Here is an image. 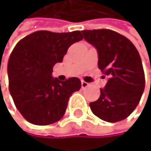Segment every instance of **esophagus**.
I'll use <instances>...</instances> for the list:
<instances>
[{
    "mask_svg": "<svg viewBox=\"0 0 151 151\" xmlns=\"http://www.w3.org/2000/svg\"><path fill=\"white\" fill-rule=\"evenodd\" d=\"M89 86H90V84L88 82H85L84 81H81V88L82 89H86L87 87H89Z\"/></svg>",
    "mask_w": 151,
    "mask_h": 151,
    "instance_id": "1",
    "label": "esophagus"
}]
</instances>
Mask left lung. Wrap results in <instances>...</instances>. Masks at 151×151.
<instances>
[{
	"mask_svg": "<svg viewBox=\"0 0 151 151\" xmlns=\"http://www.w3.org/2000/svg\"><path fill=\"white\" fill-rule=\"evenodd\" d=\"M81 32L86 42L96 48L98 67L108 77L100 98L90 103L91 111L108 122L122 120L136 109L145 88L139 51L129 39L111 30Z\"/></svg>",
	"mask_w": 151,
	"mask_h": 151,
	"instance_id": "1",
	"label": "left lung"
}]
</instances>
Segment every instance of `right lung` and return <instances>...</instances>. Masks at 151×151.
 Masks as SVG:
<instances>
[{
    "instance_id": "1",
    "label": "right lung",
    "mask_w": 151,
    "mask_h": 151,
    "mask_svg": "<svg viewBox=\"0 0 151 151\" xmlns=\"http://www.w3.org/2000/svg\"><path fill=\"white\" fill-rule=\"evenodd\" d=\"M83 39L80 31L57 33L38 31L16 44L8 62L9 90L14 104L26 120L49 125L64 115L69 99L78 91L81 81H61L51 76L69 47Z\"/></svg>"
}]
</instances>
